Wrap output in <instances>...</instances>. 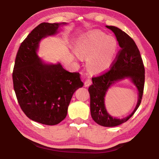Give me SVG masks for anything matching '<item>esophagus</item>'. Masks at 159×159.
<instances>
[{
    "label": "esophagus",
    "mask_w": 159,
    "mask_h": 159,
    "mask_svg": "<svg viewBox=\"0 0 159 159\" xmlns=\"http://www.w3.org/2000/svg\"><path fill=\"white\" fill-rule=\"evenodd\" d=\"M91 83H92V80H91L90 78H88V79H85V87H88V86H90L91 85Z\"/></svg>",
    "instance_id": "1"
}]
</instances>
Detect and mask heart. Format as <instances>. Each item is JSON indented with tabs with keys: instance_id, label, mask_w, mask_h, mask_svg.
<instances>
[{
	"instance_id": "1",
	"label": "heart",
	"mask_w": 159,
	"mask_h": 159,
	"mask_svg": "<svg viewBox=\"0 0 159 159\" xmlns=\"http://www.w3.org/2000/svg\"><path fill=\"white\" fill-rule=\"evenodd\" d=\"M77 58H86V67L93 74L104 73L111 68L118 52L116 38L105 33L91 31L81 35L76 42Z\"/></svg>"
}]
</instances>
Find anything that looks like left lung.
<instances>
[{
	"instance_id": "8db88e82",
	"label": "left lung",
	"mask_w": 159,
	"mask_h": 159,
	"mask_svg": "<svg viewBox=\"0 0 159 159\" xmlns=\"http://www.w3.org/2000/svg\"><path fill=\"white\" fill-rule=\"evenodd\" d=\"M115 34L121 48L111 69L100 76L92 79L88 91L90 95V113L93 119L104 127H114L130 118L141 103L144 85V67L140 52L135 43L128 35L114 26H106ZM128 79L138 90L139 99L133 112L123 119L110 115L106 109L104 98L106 92L116 82Z\"/></svg>"
}]
</instances>
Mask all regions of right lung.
I'll return each mask as SVG.
<instances>
[{
	"mask_svg": "<svg viewBox=\"0 0 159 159\" xmlns=\"http://www.w3.org/2000/svg\"><path fill=\"white\" fill-rule=\"evenodd\" d=\"M68 25L41 23L17 51L12 73L18 103L26 116L44 125H54L66 118L72 96L83 86L79 73H71L60 62L46 63L38 55L41 40L55 36Z\"/></svg>",
	"mask_w": 159,
	"mask_h": 159,
	"instance_id": "obj_1",
	"label": "right lung"
}]
</instances>
